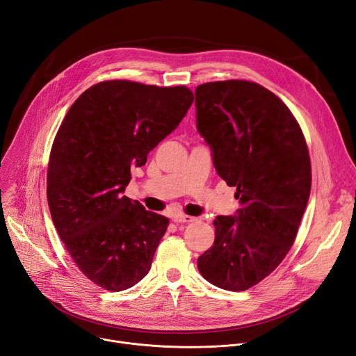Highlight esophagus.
I'll use <instances>...</instances> for the list:
<instances>
[{"label":"esophagus","instance_id":"obj_1","mask_svg":"<svg viewBox=\"0 0 356 356\" xmlns=\"http://www.w3.org/2000/svg\"><path fill=\"white\" fill-rule=\"evenodd\" d=\"M172 220L175 223H191V222H195V218L187 216V215H173Z\"/></svg>","mask_w":356,"mask_h":356}]
</instances>
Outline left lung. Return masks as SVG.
Segmentation results:
<instances>
[{
    "label": "left lung",
    "mask_w": 356,
    "mask_h": 356,
    "mask_svg": "<svg viewBox=\"0 0 356 356\" xmlns=\"http://www.w3.org/2000/svg\"><path fill=\"white\" fill-rule=\"evenodd\" d=\"M196 126L218 175L236 187L241 209L216 216L215 242L197 268L211 285L246 291L291 250L311 195L303 133L277 96L245 80L196 87Z\"/></svg>",
    "instance_id": "left-lung-1"
}]
</instances>
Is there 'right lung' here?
Segmentation results:
<instances>
[{
  "mask_svg": "<svg viewBox=\"0 0 356 356\" xmlns=\"http://www.w3.org/2000/svg\"><path fill=\"white\" fill-rule=\"evenodd\" d=\"M193 100L184 86L103 81L81 94L57 131L47 172L53 223L79 269L107 291L134 286L152 268L169 219L123 193L131 168L146 164Z\"/></svg>",
  "mask_w": 356,
  "mask_h": 356,
  "instance_id": "obj_1",
  "label": "right lung"
}]
</instances>
